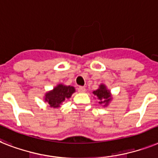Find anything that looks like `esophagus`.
<instances>
[{
  "mask_svg": "<svg viewBox=\"0 0 158 158\" xmlns=\"http://www.w3.org/2000/svg\"><path fill=\"white\" fill-rule=\"evenodd\" d=\"M78 92H86V89L84 87H82V86H80V87H79L78 88Z\"/></svg>",
  "mask_w": 158,
  "mask_h": 158,
  "instance_id": "esophagus-1",
  "label": "esophagus"
}]
</instances>
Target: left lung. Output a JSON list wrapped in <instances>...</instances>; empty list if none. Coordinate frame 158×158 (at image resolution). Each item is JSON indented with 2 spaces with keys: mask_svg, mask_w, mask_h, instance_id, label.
Segmentation results:
<instances>
[{
  "mask_svg": "<svg viewBox=\"0 0 158 158\" xmlns=\"http://www.w3.org/2000/svg\"><path fill=\"white\" fill-rule=\"evenodd\" d=\"M92 93L96 96V97L99 101V104L103 105L104 106H108L111 99H112L110 91L107 89L105 84H101L99 86V88L96 91H93Z\"/></svg>",
  "mask_w": 158,
  "mask_h": 158,
  "instance_id": "obj_1",
  "label": "left lung"
}]
</instances>
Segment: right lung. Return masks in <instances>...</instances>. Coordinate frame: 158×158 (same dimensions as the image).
<instances>
[{
    "label": "right lung",
    "instance_id": "obj_1",
    "mask_svg": "<svg viewBox=\"0 0 158 158\" xmlns=\"http://www.w3.org/2000/svg\"><path fill=\"white\" fill-rule=\"evenodd\" d=\"M75 92V88L72 86L58 84L52 91L45 93L44 101L48 102L50 107L58 108L61 103L66 99H69Z\"/></svg>",
    "mask_w": 158,
    "mask_h": 158
}]
</instances>
